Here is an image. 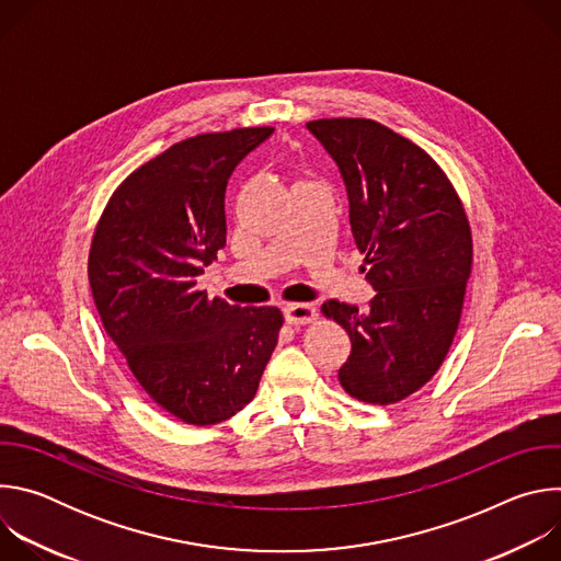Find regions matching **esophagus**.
<instances>
[{
	"label": "esophagus",
	"mask_w": 561,
	"mask_h": 561,
	"mask_svg": "<svg viewBox=\"0 0 561 561\" xmlns=\"http://www.w3.org/2000/svg\"><path fill=\"white\" fill-rule=\"evenodd\" d=\"M284 319L290 327H306L317 319V308L312 304H288L284 306Z\"/></svg>",
	"instance_id": "1"
}]
</instances>
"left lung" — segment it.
<instances>
[{
	"label": "left lung",
	"instance_id": "8db88e82",
	"mask_svg": "<svg viewBox=\"0 0 561 561\" xmlns=\"http://www.w3.org/2000/svg\"><path fill=\"white\" fill-rule=\"evenodd\" d=\"M306 128L342 171L355 244L377 290L366 310L322 304L351 337L337 377L359 402L397 404L448 355L472 271L470 221L448 175L411 139L364 117L314 119Z\"/></svg>",
	"mask_w": 561,
	"mask_h": 561
}]
</instances>
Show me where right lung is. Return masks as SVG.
Returning <instances> with one entry per match:
<instances>
[{"label": "right lung", "instance_id": "obj_1", "mask_svg": "<svg viewBox=\"0 0 561 561\" xmlns=\"http://www.w3.org/2000/svg\"><path fill=\"white\" fill-rule=\"evenodd\" d=\"M273 126L202 133L133 171L98 219L89 282L102 324L157 407L191 426L230 420L257 392L284 324L277 306L197 288L226 247V186Z\"/></svg>", "mask_w": 561, "mask_h": 561}]
</instances>
